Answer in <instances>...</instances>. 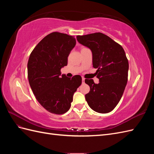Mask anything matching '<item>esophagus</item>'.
<instances>
[{"label": "esophagus", "instance_id": "obj_1", "mask_svg": "<svg viewBox=\"0 0 154 154\" xmlns=\"http://www.w3.org/2000/svg\"><path fill=\"white\" fill-rule=\"evenodd\" d=\"M82 81V83H84V82H85V78H83Z\"/></svg>", "mask_w": 154, "mask_h": 154}]
</instances>
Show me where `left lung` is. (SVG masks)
<instances>
[{
    "label": "left lung",
    "instance_id": "left-lung-1",
    "mask_svg": "<svg viewBox=\"0 0 154 154\" xmlns=\"http://www.w3.org/2000/svg\"><path fill=\"white\" fill-rule=\"evenodd\" d=\"M78 42L89 48L93 67L97 69L96 84L92 79L85 80L90 91L85 100L91 108L99 113L112 110L123 96L128 80V62L123 48L101 32L77 36Z\"/></svg>",
    "mask_w": 154,
    "mask_h": 154
}]
</instances>
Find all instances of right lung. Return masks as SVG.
Returning <instances> with one entry per match:
<instances>
[{
    "mask_svg": "<svg viewBox=\"0 0 154 154\" xmlns=\"http://www.w3.org/2000/svg\"><path fill=\"white\" fill-rule=\"evenodd\" d=\"M73 36L53 32L36 45L27 62V76L36 99L51 113L62 114L71 107L74 93L82 84L80 75L61 77L60 70L76 45Z\"/></svg>",
    "mask_w": 154,
    "mask_h": 154,
    "instance_id": "add662e5",
    "label": "right lung"
}]
</instances>
